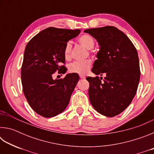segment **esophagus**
<instances>
[{"label": "esophagus", "instance_id": "1", "mask_svg": "<svg viewBox=\"0 0 154 154\" xmlns=\"http://www.w3.org/2000/svg\"><path fill=\"white\" fill-rule=\"evenodd\" d=\"M79 77L81 78V79H85V77L83 75H79Z\"/></svg>", "mask_w": 154, "mask_h": 154}]
</instances>
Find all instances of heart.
<instances>
[{"mask_svg": "<svg viewBox=\"0 0 154 154\" xmlns=\"http://www.w3.org/2000/svg\"><path fill=\"white\" fill-rule=\"evenodd\" d=\"M77 41L81 45L85 47L88 49H92L95 45V41L92 36L88 34H83L77 38ZM72 50V44L71 42H67L64 48V56L66 59L71 58ZM92 65L91 60H86L84 61H75L69 65L68 69L70 72L83 75L88 71Z\"/></svg>", "mask_w": 154, "mask_h": 154, "instance_id": "obj_1", "label": "heart"}]
</instances>
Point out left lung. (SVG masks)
Returning <instances> with one entry per match:
<instances>
[{
	"instance_id": "1",
	"label": "left lung",
	"mask_w": 154,
	"mask_h": 154,
	"mask_svg": "<svg viewBox=\"0 0 154 154\" xmlns=\"http://www.w3.org/2000/svg\"><path fill=\"white\" fill-rule=\"evenodd\" d=\"M99 43L92 72L105 75L88 77L90 103L99 113L114 117L124 111L137 93L140 80L139 60L137 49L125 34L106 26L84 30Z\"/></svg>"
}]
</instances>
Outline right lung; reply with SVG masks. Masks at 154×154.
Instances as JSON below:
<instances>
[{
	"label": "right lung",
	"instance_id": "obj_1",
	"mask_svg": "<svg viewBox=\"0 0 154 154\" xmlns=\"http://www.w3.org/2000/svg\"><path fill=\"white\" fill-rule=\"evenodd\" d=\"M80 30L49 27L41 31L27 43L23 60L21 79L28 104L36 113L51 118L66 108L79 79L77 73H69L54 80L56 72L64 74V48Z\"/></svg>",
	"mask_w": 154,
	"mask_h": 154
}]
</instances>
